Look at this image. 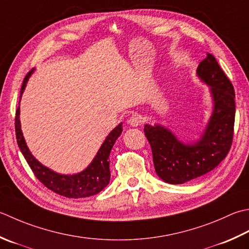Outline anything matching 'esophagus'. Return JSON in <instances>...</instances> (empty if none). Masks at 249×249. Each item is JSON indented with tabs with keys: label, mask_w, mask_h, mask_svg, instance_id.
Instances as JSON below:
<instances>
[{
	"label": "esophagus",
	"mask_w": 249,
	"mask_h": 249,
	"mask_svg": "<svg viewBox=\"0 0 249 249\" xmlns=\"http://www.w3.org/2000/svg\"><path fill=\"white\" fill-rule=\"evenodd\" d=\"M127 123H128L130 126H133V127H137V126H139L140 123H141L140 116H139L138 114H136V113L133 114V115H130L128 121H127Z\"/></svg>",
	"instance_id": "34e87169"
}]
</instances>
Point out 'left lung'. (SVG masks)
I'll return each instance as SVG.
<instances>
[{
	"instance_id": "obj_1",
	"label": "left lung",
	"mask_w": 249,
	"mask_h": 249,
	"mask_svg": "<svg viewBox=\"0 0 249 249\" xmlns=\"http://www.w3.org/2000/svg\"><path fill=\"white\" fill-rule=\"evenodd\" d=\"M196 74L209 86L213 105L201 138L192 143H183L163 125H144L155 172L170 184H181L209 173L227 157L232 144L235 119L232 83L212 53H207L199 62Z\"/></svg>"
}]
</instances>
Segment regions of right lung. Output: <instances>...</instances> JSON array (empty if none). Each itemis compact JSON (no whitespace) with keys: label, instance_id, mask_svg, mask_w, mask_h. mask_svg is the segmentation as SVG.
<instances>
[{"label":"right lung","instance_id":"add662e5","mask_svg":"<svg viewBox=\"0 0 249 249\" xmlns=\"http://www.w3.org/2000/svg\"><path fill=\"white\" fill-rule=\"evenodd\" d=\"M32 73L33 70L29 72L24 77L20 90V98ZM19 104H20V100H19ZM19 114H20V108L18 107L16 110V118H15V130H16L18 147L29 166L32 169L33 174L44 186L52 190L53 192L69 198H81L95 196L108 186L111 177L109 155L116 139L122 134V130H123L122 124L123 123H120L107 136L96 157L83 172L74 175H61L44 166L33 157L23 138Z\"/></svg>","mask_w":249,"mask_h":249}]
</instances>
